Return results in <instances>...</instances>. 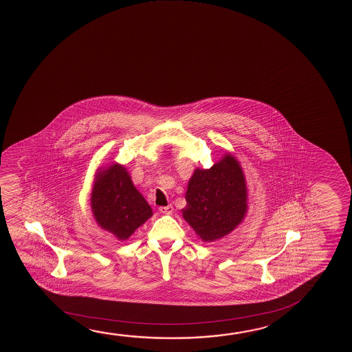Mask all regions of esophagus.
<instances>
[{"label":"esophagus","mask_w":352,"mask_h":352,"mask_svg":"<svg viewBox=\"0 0 352 352\" xmlns=\"http://www.w3.org/2000/svg\"><path fill=\"white\" fill-rule=\"evenodd\" d=\"M158 210H160V212L163 213V214H172L174 211L173 206L172 205L163 206V207H160Z\"/></svg>","instance_id":"obj_1"}]
</instances>
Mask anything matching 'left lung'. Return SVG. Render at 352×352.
I'll return each instance as SVG.
<instances>
[{"instance_id": "left-lung-1", "label": "left lung", "mask_w": 352, "mask_h": 352, "mask_svg": "<svg viewBox=\"0 0 352 352\" xmlns=\"http://www.w3.org/2000/svg\"><path fill=\"white\" fill-rule=\"evenodd\" d=\"M243 169L235 157L226 155L210 169H196L186 190L183 217L204 241L230 233L248 210Z\"/></svg>"}]
</instances>
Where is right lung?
<instances>
[{
    "mask_svg": "<svg viewBox=\"0 0 352 352\" xmlns=\"http://www.w3.org/2000/svg\"><path fill=\"white\" fill-rule=\"evenodd\" d=\"M91 208L98 226L119 240H126L152 216L151 207L131 183L126 169L119 164L98 172Z\"/></svg>",
    "mask_w": 352,
    "mask_h": 352,
    "instance_id": "add662e5",
    "label": "right lung"
}]
</instances>
